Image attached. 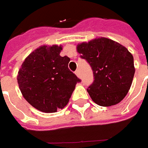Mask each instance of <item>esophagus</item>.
Returning a JSON list of instances; mask_svg holds the SVG:
<instances>
[{
  "label": "esophagus",
  "mask_w": 148,
  "mask_h": 148,
  "mask_svg": "<svg viewBox=\"0 0 148 148\" xmlns=\"http://www.w3.org/2000/svg\"><path fill=\"white\" fill-rule=\"evenodd\" d=\"M75 74H76L78 77H80V76H81V72H80L79 70H77V71H75Z\"/></svg>",
  "instance_id": "esophagus-1"
}]
</instances>
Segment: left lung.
Instances as JSON below:
<instances>
[{
  "label": "left lung",
  "mask_w": 148,
  "mask_h": 148,
  "mask_svg": "<svg viewBox=\"0 0 148 148\" xmlns=\"http://www.w3.org/2000/svg\"><path fill=\"white\" fill-rule=\"evenodd\" d=\"M77 52L93 71L94 82L87 88L92 100L100 106L119 103L134 79L133 55L120 43L103 37L78 44Z\"/></svg>",
  "instance_id": "obj_1"
}]
</instances>
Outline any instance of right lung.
Instances as JSON below:
<instances>
[{"mask_svg":"<svg viewBox=\"0 0 148 148\" xmlns=\"http://www.w3.org/2000/svg\"><path fill=\"white\" fill-rule=\"evenodd\" d=\"M62 46H41L29 54L19 70L17 82L24 98L38 110L54 113L67 105L81 80L61 57Z\"/></svg>","mask_w":148,"mask_h":148,"instance_id":"1","label":"right lung"}]
</instances>
